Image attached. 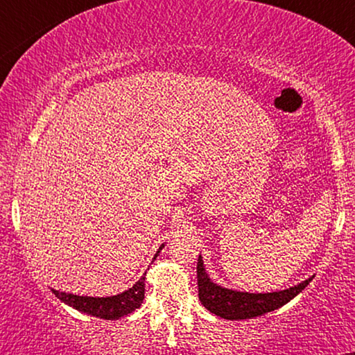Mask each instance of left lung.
I'll return each instance as SVG.
<instances>
[{
    "mask_svg": "<svg viewBox=\"0 0 355 355\" xmlns=\"http://www.w3.org/2000/svg\"><path fill=\"white\" fill-rule=\"evenodd\" d=\"M314 277V276H312ZM312 277L306 279L301 284L289 287L286 291L268 294H251L241 293V291H232L227 287H220L214 284L207 276L206 268H204L202 257L198 259V287H199V301L207 311L212 314L219 315L223 319L241 320L252 319L257 315L272 312L294 299L299 293L306 289V286L312 281Z\"/></svg>",
    "mask_w": 355,
    "mask_h": 355,
    "instance_id": "left-lung-1",
    "label": "left lung"
}]
</instances>
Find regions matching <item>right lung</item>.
I'll list each match as a JSON object with an SVG mask.
<instances>
[{
    "label": "right lung",
    "instance_id": "obj_1",
    "mask_svg": "<svg viewBox=\"0 0 355 355\" xmlns=\"http://www.w3.org/2000/svg\"><path fill=\"white\" fill-rule=\"evenodd\" d=\"M162 248H164V244L161 245L159 251ZM159 251H157V254H159ZM157 254L154 256V259L157 257ZM144 276L141 277L135 286L129 287L128 291H124V293H121L118 295H111V297H87V295L60 293V291H54V289L53 293L61 302L68 304V306L73 307V309L85 312V314L94 315V318H99V319L114 320L131 314L132 311H136L137 307L143 304L144 286H146Z\"/></svg>",
    "mask_w": 355,
    "mask_h": 355
}]
</instances>
